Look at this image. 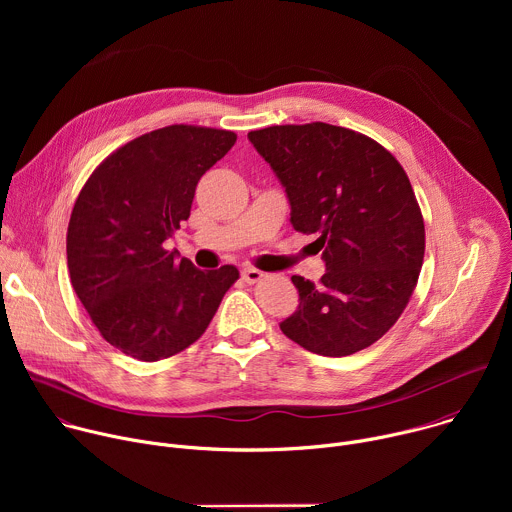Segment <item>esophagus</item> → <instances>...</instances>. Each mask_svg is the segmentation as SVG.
Wrapping results in <instances>:
<instances>
[{
	"label": "esophagus",
	"mask_w": 512,
	"mask_h": 512,
	"mask_svg": "<svg viewBox=\"0 0 512 512\" xmlns=\"http://www.w3.org/2000/svg\"><path fill=\"white\" fill-rule=\"evenodd\" d=\"M241 277H243V281H247V283H257V281H261V279L265 277V273L259 271V269H255V267H245V269L241 271Z\"/></svg>",
	"instance_id": "34e87169"
}]
</instances>
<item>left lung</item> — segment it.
Instances as JSON below:
<instances>
[{"mask_svg": "<svg viewBox=\"0 0 512 512\" xmlns=\"http://www.w3.org/2000/svg\"><path fill=\"white\" fill-rule=\"evenodd\" d=\"M291 204V225L316 233L326 273L291 277L300 306L279 324L302 348L348 356L399 320L419 279L425 227L403 166L381 143L330 125L249 131Z\"/></svg>", "mask_w": 512, "mask_h": 512, "instance_id": "left-lung-1", "label": "left lung"}]
</instances>
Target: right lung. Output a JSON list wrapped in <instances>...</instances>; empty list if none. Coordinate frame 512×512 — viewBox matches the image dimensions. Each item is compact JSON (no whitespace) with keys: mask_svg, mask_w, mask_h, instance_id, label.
Listing matches in <instances>:
<instances>
[{"mask_svg":"<svg viewBox=\"0 0 512 512\" xmlns=\"http://www.w3.org/2000/svg\"><path fill=\"white\" fill-rule=\"evenodd\" d=\"M237 141L227 129L168 125L107 156L70 214V283L101 336L123 354L156 362L208 328L235 265L200 271L166 241L188 221L196 184Z\"/></svg>","mask_w":512,"mask_h":512,"instance_id":"add662e5","label":"right lung"}]
</instances>
